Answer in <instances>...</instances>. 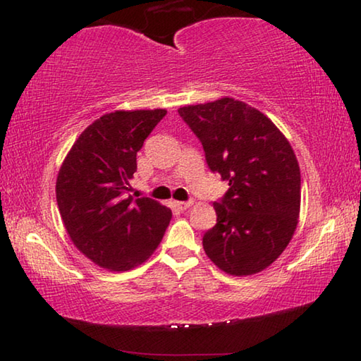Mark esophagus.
I'll return each mask as SVG.
<instances>
[{"instance_id": "1", "label": "esophagus", "mask_w": 361, "mask_h": 361, "mask_svg": "<svg viewBox=\"0 0 361 361\" xmlns=\"http://www.w3.org/2000/svg\"><path fill=\"white\" fill-rule=\"evenodd\" d=\"M173 205L178 210H186V209H189V207L192 205V202H191V200H175Z\"/></svg>"}]
</instances>
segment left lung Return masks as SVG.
<instances>
[{
    "label": "left lung",
    "instance_id": "obj_1",
    "mask_svg": "<svg viewBox=\"0 0 361 361\" xmlns=\"http://www.w3.org/2000/svg\"><path fill=\"white\" fill-rule=\"evenodd\" d=\"M178 113L202 143L212 172L229 181L213 204L216 224L204 234L207 256L229 276L264 271L290 243L301 209V172L290 142L266 114L229 97Z\"/></svg>",
    "mask_w": 361,
    "mask_h": 361
}]
</instances>
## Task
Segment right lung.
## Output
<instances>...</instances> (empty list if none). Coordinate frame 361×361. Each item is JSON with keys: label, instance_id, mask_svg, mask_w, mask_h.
<instances>
[{"label": "right lung", "instance_id": "right-lung-1", "mask_svg": "<svg viewBox=\"0 0 361 361\" xmlns=\"http://www.w3.org/2000/svg\"><path fill=\"white\" fill-rule=\"evenodd\" d=\"M166 114H103L78 137L59 170L56 194L65 229L79 252L108 271H130L148 259L172 219L167 207L129 194L137 152Z\"/></svg>", "mask_w": 361, "mask_h": 361}]
</instances>
